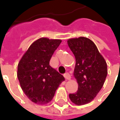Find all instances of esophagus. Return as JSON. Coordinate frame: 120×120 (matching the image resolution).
<instances>
[{"instance_id": "esophagus-1", "label": "esophagus", "mask_w": 120, "mask_h": 120, "mask_svg": "<svg viewBox=\"0 0 120 120\" xmlns=\"http://www.w3.org/2000/svg\"><path fill=\"white\" fill-rule=\"evenodd\" d=\"M64 77H65V78L67 79V80H69V79H71V75L67 73H65V74H64Z\"/></svg>"}]
</instances>
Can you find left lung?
Returning <instances> with one entry per match:
<instances>
[{
	"instance_id": "8db88e82",
	"label": "left lung",
	"mask_w": 120,
	"mask_h": 120,
	"mask_svg": "<svg viewBox=\"0 0 120 120\" xmlns=\"http://www.w3.org/2000/svg\"><path fill=\"white\" fill-rule=\"evenodd\" d=\"M67 44L75 58L73 75L78 83V90L69 94V98L77 105H85L94 99L102 88L108 75L107 63L88 38L69 39Z\"/></svg>"
}]
</instances>
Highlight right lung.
I'll list each match as a JSON object with an SVG mask.
<instances>
[{
  "label": "right lung",
  "mask_w": 120,
  "mask_h": 120,
  "mask_svg": "<svg viewBox=\"0 0 120 120\" xmlns=\"http://www.w3.org/2000/svg\"><path fill=\"white\" fill-rule=\"evenodd\" d=\"M61 39L42 37L36 40L19 61L17 77L21 88L31 101L48 104L53 98L64 77L49 65L50 59Z\"/></svg>",
  "instance_id": "1"
}]
</instances>
